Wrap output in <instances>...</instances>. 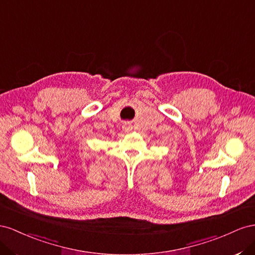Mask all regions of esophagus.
<instances>
[{
	"label": "esophagus",
	"mask_w": 255,
	"mask_h": 255,
	"mask_svg": "<svg viewBox=\"0 0 255 255\" xmlns=\"http://www.w3.org/2000/svg\"><path fill=\"white\" fill-rule=\"evenodd\" d=\"M123 130L125 132H129V131H131V129H132V127H131V125H130L129 123H124L123 124Z\"/></svg>",
	"instance_id": "esophagus-1"
}]
</instances>
